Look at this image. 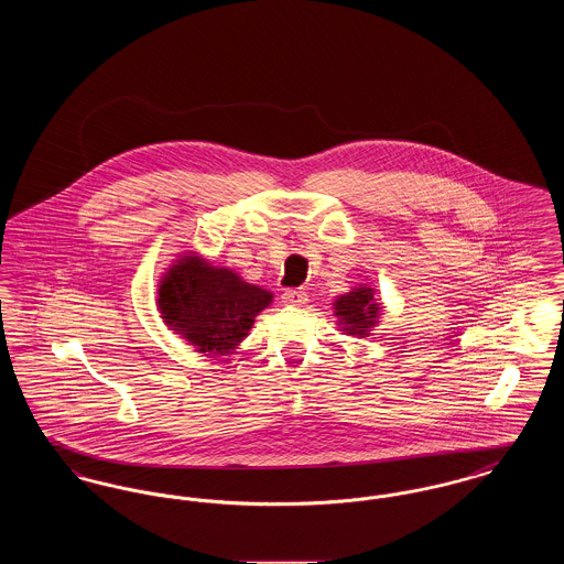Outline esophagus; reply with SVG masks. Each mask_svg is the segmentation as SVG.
I'll use <instances>...</instances> for the list:
<instances>
[{"label":"esophagus","mask_w":564,"mask_h":564,"mask_svg":"<svg viewBox=\"0 0 564 564\" xmlns=\"http://www.w3.org/2000/svg\"><path fill=\"white\" fill-rule=\"evenodd\" d=\"M281 300L285 304H290V306H302V304H306L308 295H306V292H302V290H288V292H283Z\"/></svg>","instance_id":"1"}]
</instances>
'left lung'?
<instances>
[{"mask_svg": "<svg viewBox=\"0 0 564 564\" xmlns=\"http://www.w3.org/2000/svg\"><path fill=\"white\" fill-rule=\"evenodd\" d=\"M332 306L338 329L355 338H368L382 317V302L368 283H359L347 294L338 295Z\"/></svg>", "mask_w": 564, "mask_h": 564, "instance_id": "1", "label": "left lung"}]
</instances>
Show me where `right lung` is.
Returning a JSON list of instances; mask_svg holds the SVG:
<instances>
[{"label":"right lung","instance_id":"obj_1","mask_svg":"<svg viewBox=\"0 0 564 564\" xmlns=\"http://www.w3.org/2000/svg\"><path fill=\"white\" fill-rule=\"evenodd\" d=\"M162 322L205 355L241 347L272 294L247 283L239 272L214 267L196 251H184L162 272L156 292Z\"/></svg>","mask_w":564,"mask_h":564}]
</instances>
